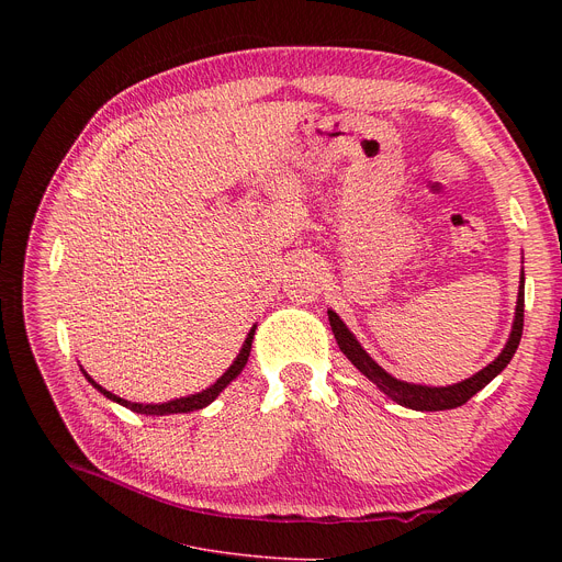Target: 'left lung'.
Returning a JSON list of instances; mask_svg holds the SVG:
<instances>
[{
  "mask_svg": "<svg viewBox=\"0 0 562 562\" xmlns=\"http://www.w3.org/2000/svg\"><path fill=\"white\" fill-rule=\"evenodd\" d=\"M328 318H330V328L335 333V339L341 348L344 356L356 364L375 387H380L385 392L392 401H396L398 405H405L409 409H422V412H437V409H453L464 405L471 396L479 394L485 385L504 371L508 367V362L513 360L515 350L519 346L521 339V330H524V271L519 278V293H517V307H515V321H513V333L508 337V344L504 346V350L498 352V358L487 364L485 369H481L476 375H471L462 382H456V385L449 387H426V385H412V382H403L394 375H390L385 369L378 367V362L369 356V352L360 346V341L356 339L346 323L337 316V312L328 310Z\"/></svg>",
  "mask_w": 562,
  "mask_h": 562,
  "instance_id": "1",
  "label": "left lung"
}]
</instances>
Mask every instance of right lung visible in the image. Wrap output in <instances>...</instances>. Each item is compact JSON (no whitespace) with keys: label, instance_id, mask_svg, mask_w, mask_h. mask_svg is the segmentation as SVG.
I'll return each mask as SVG.
<instances>
[{"label":"right lung","instance_id":"right-lung-1","mask_svg":"<svg viewBox=\"0 0 562 562\" xmlns=\"http://www.w3.org/2000/svg\"><path fill=\"white\" fill-rule=\"evenodd\" d=\"M255 328L257 326H252V330L248 333V337H246V341H244V346H241V350H239V356H236V360L229 364V369L214 382L212 387H206V390H202V392H198V394H191V396H184V398H175V401H168V403H132V401H125V398H121V396H115V394H111V392H106L104 387H100L98 382L88 375L83 369V375H86V380L91 382V385L100 392V394H104L109 401H113V403H121V405H125V407H130L132 412H138V415H153V417H164V415H177V412H193V409H202V407H206L210 405L227 385L229 382L239 375L241 371H244V367H246V362H248V356H250V348H252V337H255Z\"/></svg>","mask_w":562,"mask_h":562}]
</instances>
